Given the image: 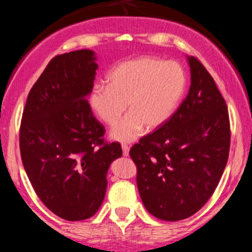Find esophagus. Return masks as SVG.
<instances>
[{
    "label": "esophagus",
    "instance_id": "1",
    "mask_svg": "<svg viewBox=\"0 0 252 252\" xmlns=\"http://www.w3.org/2000/svg\"><path fill=\"white\" fill-rule=\"evenodd\" d=\"M122 150H123V156L129 155V146L126 144H122Z\"/></svg>",
    "mask_w": 252,
    "mask_h": 252
}]
</instances>
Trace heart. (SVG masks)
<instances>
[{"label": "heart", "instance_id": "b5f03b06", "mask_svg": "<svg viewBox=\"0 0 252 252\" xmlns=\"http://www.w3.org/2000/svg\"><path fill=\"white\" fill-rule=\"evenodd\" d=\"M108 85L95 84L89 103L96 116L108 126L129 113L112 130V138L133 141L145 126L156 129L173 114L184 95L187 75L177 62L155 57H140L122 62L111 70Z\"/></svg>", "mask_w": 252, "mask_h": 252}]
</instances>
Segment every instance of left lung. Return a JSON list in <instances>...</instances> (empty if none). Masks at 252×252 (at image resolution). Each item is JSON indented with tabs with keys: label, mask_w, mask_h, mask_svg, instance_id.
<instances>
[{
	"label": "left lung",
	"mask_w": 252,
	"mask_h": 252,
	"mask_svg": "<svg viewBox=\"0 0 252 252\" xmlns=\"http://www.w3.org/2000/svg\"><path fill=\"white\" fill-rule=\"evenodd\" d=\"M189 94L168 121L129 151L146 210L175 222L196 213L215 192L230 147L228 107L215 80L189 57Z\"/></svg>",
	"instance_id": "obj_1"
}]
</instances>
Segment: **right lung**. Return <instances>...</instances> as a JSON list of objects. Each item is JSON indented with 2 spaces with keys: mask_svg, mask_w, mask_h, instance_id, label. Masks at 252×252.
Wrapping results in <instances>:
<instances>
[{
  "mask_svg": "<svg viewBox=\"0 0 252 252\" xmlns=\"http://www.w3.org/2000/svg\"><path fill=\"white\" fill-rule=\"evenodd\" d=\"M97 64L90 50L57 55L32 85L23 111L19 147L35 192L65 220L97 212L108 167L122 156L121 144L105 140L88 95Z\"/></svg>",
  "mask_w": 252,
  "mask_h": 252,
  "instance_id": "1",
  "label": "right lung"
}]
</instances>
